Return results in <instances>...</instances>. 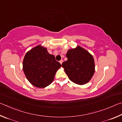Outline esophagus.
Here are the masks:
<instances>
[{
  "label": "esophagus",
  "mask_w": 122,
  "mask_h": 122,
  "mask_svg": "<svg viewBox=\"0 0 122 122\" xmlns=\"http://www.w3.org/2000/svg\"><path fill=\"white\" fill-rule=\"evenodd\" d=\"M63 60H62V59H61V61H59V63H61V64H62V63H63Z\"/></svg>",
  "instance_id": "obj_1"
}]
</instances>
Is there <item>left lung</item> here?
<instances>
[{"mask_svg":"<svg viewBox=\"0 0 122 122\" xmlns=\"http://www.w3.org/2000/svg\"><path fill=\"white\" fill-rule=\"evenodd\" d=\"M67 61L62 67L70 80L76 84L82 85L91 80L95 72V62L93 56L86 49L77 46L67 51Z\"/></svg>","mask_w":122,"mask_h":122,"instance_id":"obj_1","label":"left lung"}]
</instances>
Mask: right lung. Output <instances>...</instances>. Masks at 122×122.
<instances>
[{"label": "right lung", "mask_w": 122, "mask_h": 122, "mask_svg": "<svg viewBox=\"0 0 122 122\" xmlns=\"http://www.w3.org/2000/svg\"><path fill=\"white\" fill-rule=\"evenodd\" d=\"M22 65L27 80L37 88H45L50 85L56 72L61 67L54 56L50 54L41 44L34 47L25 53Z\"/></svg>", "instance_id": "right-lung-1"}]
</instances>
